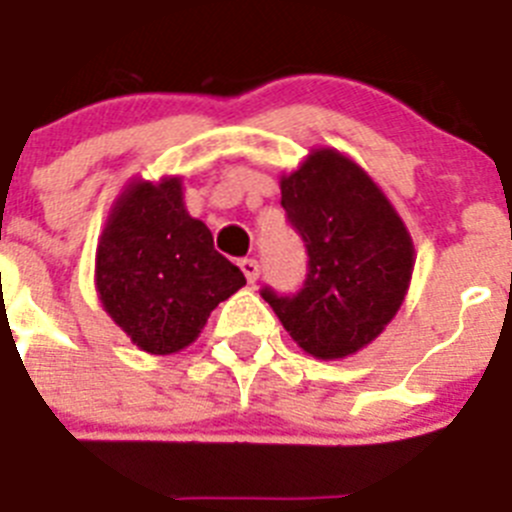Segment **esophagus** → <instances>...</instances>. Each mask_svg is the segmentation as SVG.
<instances>
[{
  "mask_svg": "<svg viewBox=\"0 0 512 512\" xmlns=\"http://www.w3.org/2000/svg\"><path fill=\"white\" fill-rule=\"evenodd\" d=\"M239 267H242V273H245L247 283H255L257 275H260V265H257V260H242L239 262Z\"/></svg>",
  "mask_w": 512,
  "mask_h": 512,
  "instance_id": "34e87169",
  "label": "esophagus"
}]
</instances>
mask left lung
<instances>
[{
  "label": "left lung",
  "mask_w": 512,
  "mask_h": 512,
  "mask_svg": "<svg viewBox=\"0 0 512 512\" xmlns=\"http://www.w3.org/2000/svg\"><path fill=\"white\" fill-rule=\"evenodd\" d=\"M280 204L306 242L308 278L293 298L262 290L290 339L316 359L372 344L411 288L416 247L393 201L336 147H311L280 176Z\"/></svg>",
  "instance_id": "1"
}]
</instances>
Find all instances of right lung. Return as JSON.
Here are the masks:
<instances>
[{
    "instance_id": "obj_1",
    "label": "right lung",
    "mask_w": 512,
    "mask_h": 512,
    "mask_svg": "<svg viewBox=\"0 0 512 512\" xmlns=\"http://www.w3.org/2000/svg\"><path fill=\"white\" fill-rule=\"evenodd\" d=\"M245 275L214 250V237L183 201V178H132L99 234L94 285L101 308L140 352L191 347L211 311Z\"/></svg>"
}]
</instances>
